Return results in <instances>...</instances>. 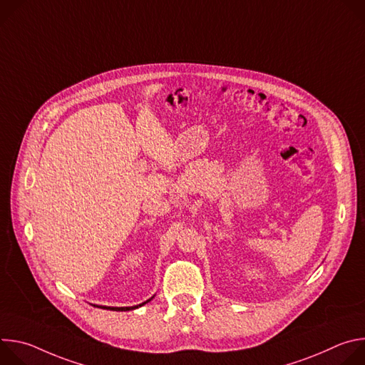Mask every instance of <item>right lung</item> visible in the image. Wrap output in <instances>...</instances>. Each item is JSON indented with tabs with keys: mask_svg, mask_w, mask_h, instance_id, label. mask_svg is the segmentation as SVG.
<instances>
[{
	"mask_svg": "<svg viewBox=\"0 0 365 365\" xmlns=\"http://www.w3.org/2000/svg\"><path fill=\"white\" fill-rule=\"evenodd\" d=\"M154 296H151L148 300H145V302H143V303H140V304H137V306H121V307H115V306H101V304H93V306H96V307H101V309H108V310H117V312H127V310H133V309H137V307H141L143 304H145V303H148L151 299H153Z\"/></svg>",
	"mask_w": 365,
	"mask_h": 365,
	"instance_id": "right-lung-1",
	"label": "right lung"
}]
</instances>
